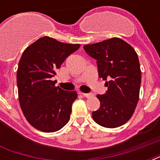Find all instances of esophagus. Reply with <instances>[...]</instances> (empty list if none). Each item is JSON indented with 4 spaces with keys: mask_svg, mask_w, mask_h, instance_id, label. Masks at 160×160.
<instances>
[{
    "mask_svg": "<svg viewBox=\"0 0 160 160\" xmlns=\"http://www.w3.org/2000/svg\"><path fill=\"white\" fill-rule=\"evenodd\" d=\"M81 95L84 96V97H86V98H89V97H91L93 96V94H90V93H80Z\"/></svg>",
    "mask_w": 160,
    "mask_h": 160,
    "instance_id": "esophagus-1",
    "label": "esophagus"
}]
</instances>
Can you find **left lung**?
I'll return each instance as SVG.
<instances>
[{
  "instance_id": "left-lung-1",
  "label": "left lung",
  "mask_w": 160,
  "mask_h": 160,
  "mask_svg": "<svg viewBox=\"0 0 160 160\" xmlns=\"http://www.w3.org/2000/svg\"><path fill=\"white\" fill-rule=\"evenodd\" d=\"M85 52L97 60L99 76L106 80L108 90L97 95L99 109L92 112L93 119L105 128H116L132 117L139 101L141 70L138 55L122 39L84 46Z\"/></svg>"
}]
</instances>
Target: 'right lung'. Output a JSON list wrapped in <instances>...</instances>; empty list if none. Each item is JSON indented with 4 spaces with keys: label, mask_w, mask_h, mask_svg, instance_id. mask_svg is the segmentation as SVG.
Listing matches in <instances>:
<instances>
[{
    "label": "right lung",
    "mask_w": 160,
    "mask_h": 160,
    "mask_svg": "<svg viewBox=\"0 0 160 160\" xmlns=\"http://www.w3.org/2000/svg\"><path fill=\"white\" fill-rule=\"evenodd\" d=\"M80 46L44 36L29 46L21 55L16 74L19 102L26 120L36 129L58 131L70 120L77 93L55 86L51 78Z\"/></svg>",
    "instance_id": "1"
}]
</instances>
